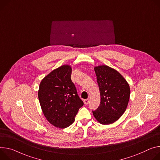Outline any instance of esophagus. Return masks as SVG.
Returning <instances> with one entry per match:
<instances>
[{
	"label": "esophagus",
	"instance_id": "esophagus-1",
	"mask_svg": "<svg viewBox=\"0 0 160 160\" xmlns=\"http://www.w3.org/2000/svg\"><path fill=\"white\" fill-rule=\"evenodd\" d=\"M90 102V100L89 99H84L83 100V103L85 105H88Z\"/></svg>",
	"mask_w": 160,
	"mask_h": 160
}]
</instances>
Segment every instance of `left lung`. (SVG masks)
Here are the masks:
<instances>
[{
    "label": "left lung",
    "instance_id": "1",
    "mask_svg": "<svg viewBox=\"0 0 160 160\" xmlns=\"http://www.w3.org/2000/svg\"><path fill=\"white\" fill-rule=\"evenodd\" d=\"M99 86L101 102L92 111L95 119L101 124H110L118 121L128 105L130 88L119 72L108 66L94 67Z\"/></svg>",
    "mask_w": 160,
    "mask_h": 160
}]
</instances>
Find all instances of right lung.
Instances as JSON below:
<instances>
[{"label": "right lung", "mask_w": 160, "mask_h": 160, "mask_svg": "<svg viewBox=\"0 0 160 160\" xmlns=\"http://www.w3.org/2000/svg\"><path fill=\"white\" fill-rule=\"evenodd\" d=\"M69 65L58 68L43 78L39 87L38 98L43 114L53 126L66 128L75 121L83 101L71 80Z\"/></svg>", "instance_id": "obj_1"}]
</instances>
